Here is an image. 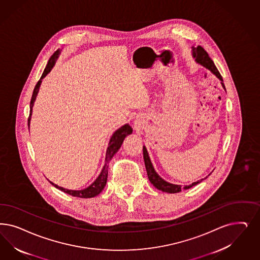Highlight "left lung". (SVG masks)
<instances>
[{
  "label": "left lung",
  "instance_id": "obj_1",
  "mask_svg": "<svg viewBox=\"0 0 260 260\" xmlns=\"http://www.w3.org/2000/svg\"><path fill=\"white\" fill-rule=\"evenodd\" d=\"M192 55L193 57L195 58V61L200 64L202 66L207 68L208 70H210V72L217 76L218 78L221 80V84L223 86V88L225 89V85L223 83V78L220 75L219 71L217 70L216 66L214 65L213 61L210 59L208 52L204 50V48H202L201 46L198 47H192ZM226 90V89H225ZM143 159H144V165H145V168H146V172H147V176L150 181L151 184H153L156 188H158L159 190H161L164 192L168 193H177L180 192L182 189H188L190 187H192L193 185L201 183L204 179H201L197 182H194L189 185H184V187H182V185L179 184H173L168 183L167 181H165L162 178L158 175V173L155 171V169L153 168V165L151 162L150 158L148 156V152L146 150L145 146H143ZM207 178V177H206ZM205 178V179H206Z\"/></svg>",
  "mask_w": 260,
  "mask_h": 260
}]
</instances>
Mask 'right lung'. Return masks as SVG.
Here are the masks:
<instances>
[{
    "label": "right lung",
    "instance_id": "add662e5",
    "mask_svg": "<svg viewBox=\"0 0 260 260\" xmlns=\"http://www.w3.org/2000/svg\"><path fill=\"white\" fill-rule=\"evenodd\" d=\"M59 54H60V50H56L50 56V60H49L47 66H46L44 72H43V75L41 76V78H40V80L35 85V88H34V92H32V96H31V101H30V106H29L30 107V111H29V117H28V119H27L28 127H29V122H30V118H31V114H32V107H34V101H35V99L37 96V93H38V91H39L40 85L42 83V79L51 71V69L55 64L56 59L58 58ZM132 132H133L132 127L129 125V124H124V125L121 126L120 128H118L117 131L111 137L109 145H108V148H107V151H106L105 165L102 168L101 174L95 179V181L91 185H89L88 187L81 189V190H71V189H67V188H63L61 186H58L57 184H54L53 183H51V182H50V184L54 185L56 188H58L61 191L70 194V195H72L74 197L92 198V197L99 195L103 190L104 186L106 185V183H107L108 168H109L108 164H109L110 160L113 158V156L117 153L118 149L120 148V146H121V144L123 143V141H124L126 137L128 135L132 134Z\"/></svg>",
    "mask_w": 260,
    "mask_h": 260
}]
</instances>
